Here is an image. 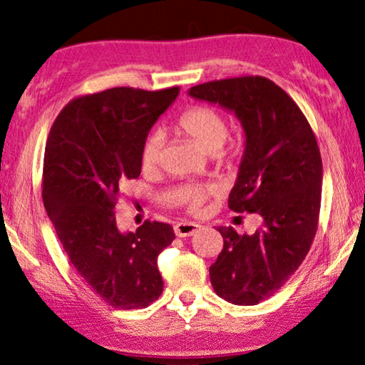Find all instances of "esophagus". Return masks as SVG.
<instances>
[{
    "instance_id": "obj_1",
    "label": "esophagus",
    "mask_w": 365,
    "mask_h": 365,
    "mask_svg": "<svg viewBox=\"0 0 365 365\" xmlns=\"http://www.w3.org/2000/svg\"><path fill=\"white\" fill-rule=\"evenodd\" d=\"M201 225L200 224H195V222H180V224H177L174 227L175 235L180 238H187L191 237V235H195L197 230H200Z\"/></svg>"
}]
</instances>
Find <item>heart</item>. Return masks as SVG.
I'll return each mask as SVG.
<instances>
[{
    "instance_id": "obj_1",
    "label": "heart",
    "mask_w": 365,
    "mask_h": 365,
    "mask_svg": "<svg viewBox=\"0 0 365 365\" xmlns=\"http://www.w3.org/2000/svg\"><path fill=\"white\" fill-rule=\"evenodd\" d=\"M178 127L183 133H187L202 151L209 154H215L224 146L228 125L224 117L217 110L211 108H193L185 113L178 119ZM163 156V137L159 133H153L145 140L141 146V165L143 169H156ZM207 196V191L200 188H187L180 193V200L187 202L190 209L196 211Z\"/></svg>"
}]
</instances>
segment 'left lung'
Masks as SVG:
<instances>
[{
    "label": "left lung",
    "mask_w": 365,
    "mask_h": 365,
    "mask_svg": "<svg viewBox=\"0 0 365 365\" xmlns=\"http://www.w3.org/2000/svg\"><path fill=\"white\" fill-rule=\"evenodd\" d=\"M188 95L235 114L245 132L228 206L259 214L262 225L252 235L219 227L224 250L209 277L220 298L255 306L294 274L316 237L322 195L317 141L296 103L265 77L215 80L193 86Z\"/></svg>",
    "instance_id": "1"
}]
</instances>
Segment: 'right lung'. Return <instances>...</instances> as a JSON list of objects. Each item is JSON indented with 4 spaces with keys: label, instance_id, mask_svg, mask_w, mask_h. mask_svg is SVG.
<instances>
[{
    "label": "right lung",
    "instance_id": "add662e5",
    "mask_svg": "<svg viewBox=\"0 0 365 365\" xmlns=\"http://www.w3.org/2000/svg\"><path fill=\"white\" fill-rule=\"evenodd\" d=\"M180 88L128 86L77 98L61 110L46 140L43 202L78 275L115 309L150 306L163 293L160 251L174 228L145 222L137 232L115 224V197L141 172V146Z\"/></svg>",
    "mask_w": 365,
    "mask_h": 365
}]
</instances>
